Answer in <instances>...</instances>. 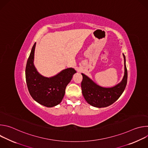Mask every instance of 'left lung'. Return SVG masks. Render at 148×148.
<instances>
[{"mask_svg":"<svg viewBox=\"0 0 148 148\" xmlns=\"http://www.w3.org/2000/svg\"><path fill=\"white\" fill-rule=\"evenodd\" d=\"M124 58L125 73L122 81L116 86L111 88L102 87L95 84L92 79L84 74L81 82L82 95L86 101L91 105L97 108H103L110 106L114 103L124 91L128 79V72Z\"/></svg>","mask_w":148,"mask_h":148,"instance_id":"8db88e82","label":"left lung"}]
</instances>
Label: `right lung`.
<instances>
[{"instance_id":"1","label":"right lung","mask_w":148,"mask_h":148,"mask_svg":"<svg viewBox=\"0 0 148 148\" xmlns=\"http://www.w3.org/2000/svg\"><path fill=\"white\" fill-rule=\"evenodd\" d=\"M35 47L36 43L32 49L26 67L28 90L36 102L45 107H53L61 102L66 88L76 71L73 68H69L50 78L41 75L34 66Z\"/></svg>"}]
</instances>
